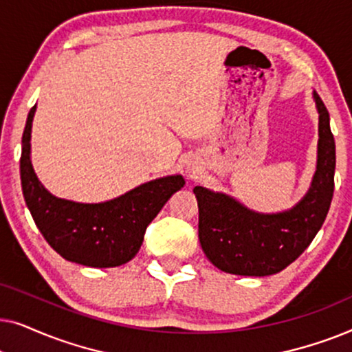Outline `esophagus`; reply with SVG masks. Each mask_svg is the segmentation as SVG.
<instances>
[{
  "mask_svg": "<svg viewBox=\"0 0 352 352\" xmlns=\"http://www.w3.org/2000/svg\"><path fill=\"white\" fill-rule=\"evenodd\" d=\"M187 173H189V175L194 177L197 173H199V166L194 165V163H187Z\"/></svg>",
  "mask_w": 352,
  "mask_h": 352,
  "instance_id": "1",
  "label": "esophagus"
}]
</instances>
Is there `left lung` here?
Returning a JSON list of instances; mask_svg holds the SVG:
<instances>
[{
  "label": "left lung",
  "mask_w": 352,
  "mask_h": 352,
  "mask_svg": "<svg viewBox=\"0 0 352 352\" xmlns=\"http://www.w3.org/2000/svg\"><path fill=\"white\" fill-rule=\"evenodd\" d=\"M319 112L317 168L307 194L282 213L248 210L232 197L197 186L199 239L206 258L235 276L264 277L292 264L319 232L333 197L335 139L329 110L312 93Z\"/></svg>",
  "instance_id": "left-lung-1"
}]
</instances>
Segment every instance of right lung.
<instances>
[{"instance_id": "1", "label": "right lung", "mask_w": 352, "mask_h": 352, "mask_svg": "<svg viewBox=\"0 0 352 352\" xmlns=\"http://www.w3.org/2000/svg\"><path fill=\"white\" fill-rule=\"evenodd\" d=\"M28 112L22 136L21 181L25 204L46 242L67 261L89 267H115L131 261L147 226L168 199L184 187L181 175L158 177L102 204H78L47 192L30 160L32 122Z\"/></svg>"}]
</instances>
